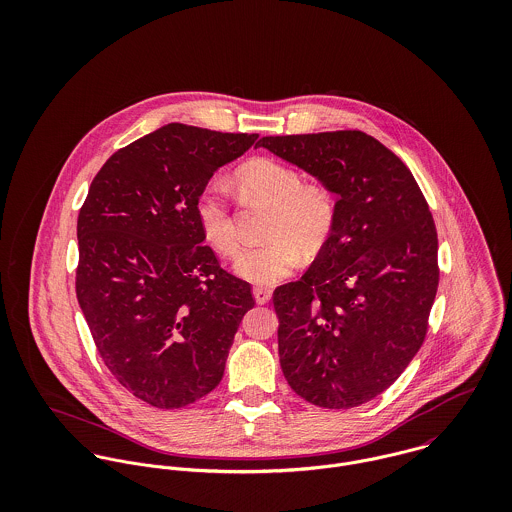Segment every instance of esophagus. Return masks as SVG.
<instances>
[{"label":"esophagus","mask_w":512,"mask_h":512,"mask_svg":"<svg viewBox=\"0 0 512 512\" xmlns=\"http://www.w3.org/2000/svg\"><path fill=\"white\" fill-rule=\"evenodd\" d=\"M254 293V299H256V303H268L270 299H272V290H268V288H254L252 290Z\"/></svg>","instance_id":"obj_1"}]
</instances>
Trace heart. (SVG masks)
Instances as JSON below:
<instances>
[{"instance_id":"1","label":"heart","mask_w":512,"mask_h":512,"mask_svg":"<svg viewBox=\"0 0 512 512\" xmlns=\"http://www.w3.org/2000/svg\"><path fill=\"white\" fill-rule=\"evenodd\" d=\"M234 181L252 199L272 207L266 244L244 248L234 260V272L256 286H274L288 278L305 254L319 252L335 226L337 203L323 183H303L292 165L278 159H252L242 165ZM197 220L205 240L222 256H232L238 246V230L228 207L226 189L209 183L197 199Z\"/></svg>"}]
</instances>
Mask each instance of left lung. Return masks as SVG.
Returning a JSON list of instances; mask_svg holds the SVG:
<instances>
[{
  "instance_id": "8db88e82",
  "label": "left lung",
  "mask_w": 512,
  "mask_h": 512,
  "mask_svg": "<svg viewBox=\"0 0 512 512\" xmlns=\"http://www.w3.org/2000/svg\"><path fill=\"white\" fill-rule=\"evenodd\" d=\"M337 195L327 244L274 292L284 376L303 400L349 410L382 394L424 343L438 232L410 169L365 132L258 142Z\"/></svg>"
}]
</instances>
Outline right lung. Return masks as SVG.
Here are the masks:
<instances>
[{"label":"right lung","mask_w":512,"mask_h":512,"mask_svg":"<svg viewBox=\"0 0 512 512\" xmlns=\"http://www.w3.org/2000/svg\"><path fill=\"white\" fill-rule=\"evenodd\" d=\"M256 134L167 124L118 149L78 213L76 297L114 378L163 410L215 390L250 284L205 246L197 199Z\"/></svg>","instance_id":"obj_1"}]
</instances>
